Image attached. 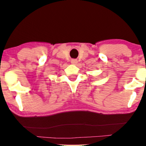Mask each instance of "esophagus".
<instances>
[{"label": "esophagus", "instance_id": "34e87169", "mask_svg": "<svg viewBox=\"0 0 146 146\" xmlns=\"http://www.w3.org/2000/svg\"><path fill=\"white\" fill-rule=\"evenodd\" d=\"M77 63H78V60H77L76 59H72L71 60V64H72L75 65V64H76Z\"/></svg>", "mask_w": 146, "mask_h": 146}]
</instances>
